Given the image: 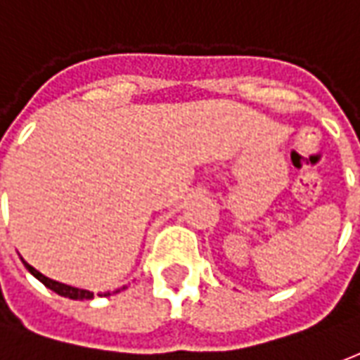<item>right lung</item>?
<instances>
[{
  "label": "right lung",
  "mask_w": 360,
  "mask_h": 360,
  "mask_svg": "<svg viewBox=\"0 0 360 360\" xmlns=\"http://www.w3.org/2000/svg\"><path fill=\"white\" fill-rule=\"evenodd\" d=\"M22 264L27 266V270L34 276L36 279H40L44 285L48 287V289H51L53 293L61 295V297H67V299H75V301H89V299H92L94 297V293H90V291H86V289H77V287H71V285H65V283H59V281H53V279L46 278V276H42L40 271L34 270L32 266L27 264L25 260H22ZM125 289V287H123ZM111 291H108V293H103V297H108ZM117 293V291H115Z\"/></svg>",
  "instance_id": "add662e5"
}]
</instances>
